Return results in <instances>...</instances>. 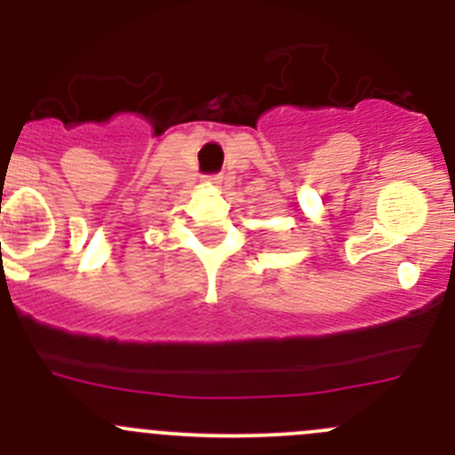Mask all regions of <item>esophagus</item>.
I'll return each instance as SVG.
<instances>
[{
	"label": "esophagus",
	"instance_id": "1",
	"mask_svg": "<svg viewBox=\"0 0 455 455\" xmlns=\"http://www.w3.org/2000/svg\"><path fill=\"white\" fill-rule=\"evenodd\" d=\"M204 184L220 186V184H222V175H206V177H204Z\"/></svg>",
	"mask_w": 455,
	"mask_h": 455
}]
</instances>
